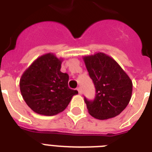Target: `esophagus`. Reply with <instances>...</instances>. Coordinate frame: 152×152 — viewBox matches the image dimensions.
<instances>
[{
    "instance_id": "1",
    "label": "esophagus",
    "mask_w": 152,
    "mask_h": 152,
    "mask_svg": "<svg viewBox=\"0 0 152 152\" xmlns=\"http://www.w3.org/2000/svg\"><path fill=\"white\" fill-rule=\"evenodd\" d=\"M77 91H78L79 94H82V89H81L80 88H77Z\"/></svg>"
}]
</instances>
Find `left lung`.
<instances>
[{"label":"left lung","mask_w":152,"mask_h":152,"mask_svg":"<svg viewBox=\"0 0 152 152\" xmlns=\"http://www.w3.org/2000/svg\"><path fill=\"white\" fill-rule=\"evenodd\" d=\"M96 89L95 99L84 98L88 113L99 120L119 115L129 102L132 82L118 63L104 53L83 57Z\"/></svg>","instance_id":"8db88e82"}]
</instances>
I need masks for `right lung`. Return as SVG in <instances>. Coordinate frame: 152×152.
I'll return each mask as SVG.
<instances>
[{
  "label": "right lung",
  "mask_w": 152,
  "mask_h": 152,
  "mask_svg": "<svg viewBox=\"0 0 152 152\" xmlns=\"http://www.w3.org/2000/svg\"><path fill=\"white\" fill-rule=\"evenodd\" d=\"M63 59L49 53L38 57L23 73L21 95L35 113L53 116L65 110L72 96L78 94L69 88V75L61 72Z\"/></svg>",
  "instance_id": "obj_1"
}]
</instances>
